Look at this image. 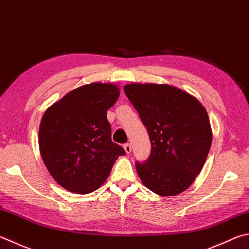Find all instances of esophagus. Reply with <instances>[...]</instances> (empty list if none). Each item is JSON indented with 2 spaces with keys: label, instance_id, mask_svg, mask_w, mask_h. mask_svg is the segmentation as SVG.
Here are the masks:
<instances>
[{
  "label": "esophagus",
  "instance_id": "esophagus-1",
  "mask_svg": "<svg viewBox=\"0 0 249 249\" xmlns=\"http://www.w3.org/2000/svg\"><path fill=\"white\" fill-rule=\"evenodd\" d=\"M124 150L126 153H130V151H132V146H130V143L124 144Z\"/></svg>",
  "mask_w": 249,
  "mask_h": 249
}]
</instances>
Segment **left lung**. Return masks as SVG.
Masks as SVG:
<instances>
[{
    "instance_id": "8db88e82",
    "label": "left lung",
    "mask_w": 249,
    "mask_h": 249,
    "mask_svg": "<svg viewBox=\"0 0 249 249\" xmlns=\"http://www.w3.org/2000/svg\"><path fill=\"white\" fill-rule=\"evenodd\" d=\"M124 91L151 142L148 160L136 162L140 180L160 196L186 191L210 150L212 130L206 109L197 98L168 84L132 83Z\"/></svg>"
}]
</instances>
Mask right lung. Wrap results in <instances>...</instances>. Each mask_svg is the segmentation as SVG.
<instances>
[{
	"label": "right lung",
	"instance_id": "1",
	"mask_svg": "<svg viewBox=\"0 0 249 249\" xmlns=\"http://www.w3.org/2000/svg\"><path fill=\"white\" fill-rule=\"evenodd\" d=\"M120 97L119 86L87 84L71 90L44 112L39 149L44 165L66 191L89 194L109 178L125 150L111 139L107 112Z\"/></svg>",
	"mask_w": 249,
	"mask_h": 249
}]
</instances>
